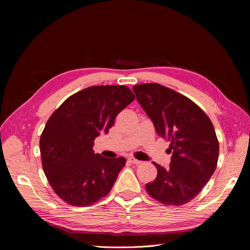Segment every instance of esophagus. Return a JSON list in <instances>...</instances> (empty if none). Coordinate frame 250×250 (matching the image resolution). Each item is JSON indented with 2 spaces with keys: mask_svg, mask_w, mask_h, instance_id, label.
I'll return each mask as SVG.
<instances>
[{
  "mask_svg": "<svg viewBox=\"0 0 250 250\" xmlns=\"http://www.w3.org/2000/svg\"><path fill=\"white\" fill-rule=\"evenodd\" d=\"M128 162H129V163L132 164V165H140V164H142L141 161L135 160V158H133V157H129V158H128Z\"/></svg>",
  "mask_w": 250,
  "mask_h": 250,
  "instance_id": "esophagus-1",
  "label": "esophagus"
}]
</instances>
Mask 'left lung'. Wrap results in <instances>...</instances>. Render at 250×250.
Listing matches in <instances>:
<instances>
[{
	"instance_id": "left-lung-1",
	"label": "left lung",
	"mask_w": 250,
	"mask_h": 250,
	"mask_svg": "<svg viewBox=\"0 0 250 250\" xmlns=\"http://www.w3.org/2000/svg\"><path fill=\"white\" fill-rule=\"evenodd\" d=\"M132 89L172 152L169 169L153 163L157 176L146 190L163 204L183 206L201 192L216 170L219 142L213 123L197 104L169 87L143 83Z\"/></svg>"
}]
</instances>
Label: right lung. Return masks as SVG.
Returning <instances> with one entry per match:
<instances>
[{
  "instance_id": "1",
  "label": "right lung",
  "mask_w": 250,
  "mask_h": 250,
  "mask_svg": "<svg viewBox=\"0 0 250 250\" xmlns=\"http://www.w3.org/2000/svg\"><path fill=\"white\" fill-rule=\"evenodd\" d=\"M134 98L124 85L89 86L52 113L40 147L43 172L59 198L88 207L109 193L126 160L94 153V141L108 133L118 113Z\"/></svg>"
}]
</instances>
